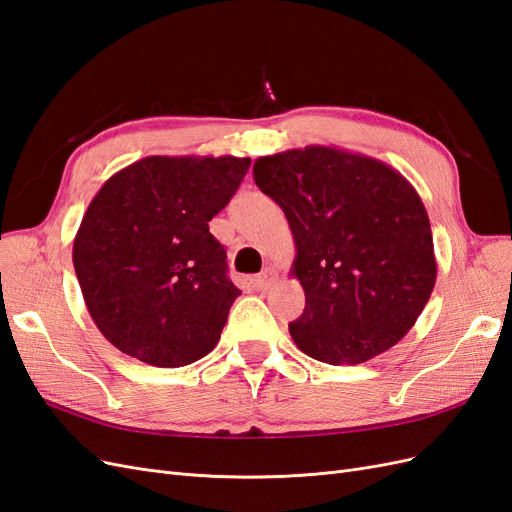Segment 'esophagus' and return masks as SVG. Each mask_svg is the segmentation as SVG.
Returning a JSON list of instances; mask_svg holds the SVG:
<instances>
[{
	"instance_id": "34e87169",
	"label": "esophagus",
	"mask_w": 512,
	"mask_h": 512,
	"mask_svg": "<svg viewBox=\"0 0 512 512\" xmlns=\"http://www.w3.org/2000/svg\"><path fill=\"white\" fill-rule=\"evenodd\" d=\"M277 277H280V275H277V271L265 269L260 275L254 277V286H256L258 290H265V292H267V290H271V288L277 284Z\"/></svg>"
}]
</instances>
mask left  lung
Returning a JSON list of instances; mask_svg holds the SVG:
<instances>
[{
    "label": "left lung",
    "instance_id": "obj_1",
    "mask_svg": "<svg viewBox=\"0 0 512 512\" xmlns=\"http://www.w3.org/2000/svg\"><path fill=\"white\" fill-rule=\"evenodd\" d=\"M262 194L282 207L305 290L294 344L329 365H359L393 348L436 286L421 196L395 168L337 147L309 145L254 162Z\"/></svg>",
    "mask_w": 512,
    "mask_h": 512
}]
</instances>
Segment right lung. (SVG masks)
Listing matches in <instances>:
<instances>
[{"label":"right lung","mask_w":512,"mask_h":512,"mask_svg":"<svg viewBox=\"0 0 512 512\" xmlns=\"http://www.w3.org/2000/svg\"><path fill=\"white\" fill-rule=\"evenodd\" d=\"M250 158L149 156L108 179L74 237L72 260L100 333L147 365L183 367L220 342L241 290L209 222Z\"/></svg>","instance_id":"right-lung-1"}]
</instances>
